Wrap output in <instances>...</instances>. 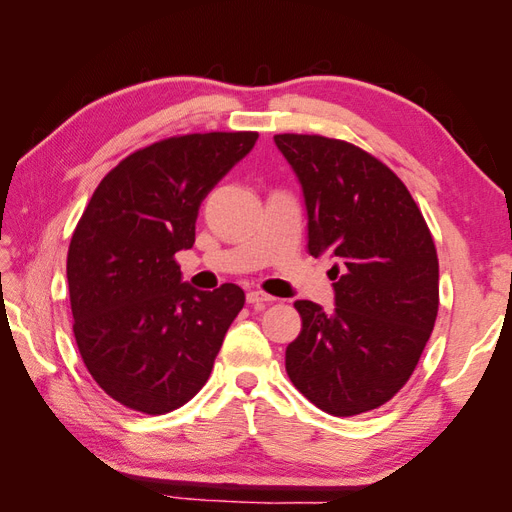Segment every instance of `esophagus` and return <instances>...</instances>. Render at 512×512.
I'll list each match as a JSON object with an SVG mask.
<instances>
[{"mask_svg":"<svg viewBox=\"0 0 512 512\" xmlns=\"http://www.w3.org/2000/svg\"><path fill=\"white\" fill-rule=\"evenodd\" d=\"M275 297H271V294L262 292V290H250L247 292V303L252 305H265V303H273Z\"/></svg>","mask_w":512,"mask_h":512,"instance_id":"34e87169","label":"esophagus"}]
</instances>
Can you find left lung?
Masks as SVG:
<instances>
[{
	"instance_id": "obj_1",
	"label": "left lung",
	"mask_w": 512,
	"mask_h": 512,
	"mask_svg": "<svg viewBox=\"0 0 512 512\" xmlns=\"http://www.w3.org/2000/svg\"><path fill=\"white\" fill-rule=\"evenodd\" d=\"M307 207V250L331 254L335 312L297 301L303 327L286 348L290 382L320 410L354 416L399 393L440 305L438 254L421 209L371 153L320 134H275Z\"/></svg>"
}]
</instances>
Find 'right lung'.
Wrapping results in <instances>:
<instances>
[{
  "instance_id": "obj_1",
  "label": "right lung",
  "mask_w": 512,
  "mask_h": 512,
  "mask_svg": "<svg viewBox=\"0 0 512 512\" xmlns=\"http://www.w3.org/2000/svg\"><path fill=\"white\" fill-rule=\"evenodd\" d=\"M256 138L205 132L138 149L100 181L76 224L72 331L91 378L121 406L173 412L209 380L245 292L183 284L175 254L194 245L200 203Z\"/></svg>"
}]
</instances>
